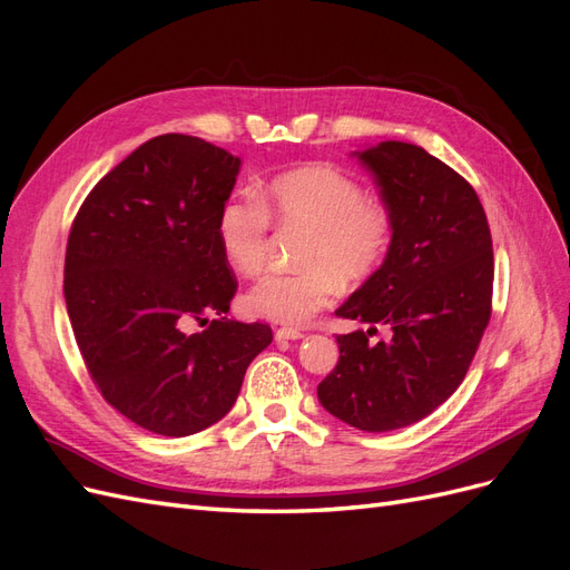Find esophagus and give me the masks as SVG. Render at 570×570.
<instances>
[{
    "label": "esophagus",
    "instance_id": "obj_1",
    "mask_svg": "<svg viewBox=\"0 0 570 570\" xmlns=\"http://www.w3.org/2000/svg\"><path fill=\"white\" fill-rule=\"evenodd\" d=\"M304 333L302 331H295V327H278L275 331V340L278 342H285V340H302Z\"/></svg>",
    "mask_w": 570,
    "mask_h": 570
}]
</instances>
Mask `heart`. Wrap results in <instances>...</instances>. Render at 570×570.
I'll list each match as a JSON object with an SVG mask.
<instances>
[{
  "label": "heart",
  "mask_w": 570,
  "mask_h": 570,
  "mask_svg": "<svg viewBox=\"0 0 570 570\" xmlns=\"http://www.w3.org/2000/svg\"><path fill=\"white\" fill-rule=\"evenodd\" d=\"M271 213L283 226L306 228L297 271H271L245 295V308L283 325H304L337 295L340 283L358 285L385 262L392 214L366 197L356 178L331 164H308L273 176L262 199L235 193L220 204L216 235L226 262L243 275L262 271Z\"/></svg>",
  "instance_id": "obj_1"
}]
</instances>
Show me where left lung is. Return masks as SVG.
Instances as JSON below:
<instances>
[{"label": "left lung", "instance_id": "8db88e82", "mask_svg": "<svg viewBox=\"0 0 570 570\" xmlns=\"http://www.w3.org/2000/svg\"><path fill=\"white\" fill-rule=\"evenodd\" d=\"M354 157L394 228L383 266L335 312L371 327L337 335L318 400L352 428L387 433L425 419L465 377L492 314V235L475 189L423 147L387 140ZM375 322L393 331L387 343L367 342Z\"/></svg>", "mask_w": 570, "mask_h": 570}]
</instances>
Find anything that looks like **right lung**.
Listing matches in <instances>:
<instances>
[{"instance_id": "1", "label": "right lung", "mask_w": 570, "mask_h": 570, "mask_svg": "<svg viewBox=\"0 0 570 570\" xmlns=\"http://www.w3.org/2000/svg\"><path fill=\"white\" fill-rule=\"evenodd\" d=\"M239 174L230 151L193 135L151 137L85 197L66 247L63 297L101 396L166 438L195 435L233 409L273 333L228 321L237 281L216 216ZM216 313L187 336L184 323Z\"/></svg>"}]
</instances>
